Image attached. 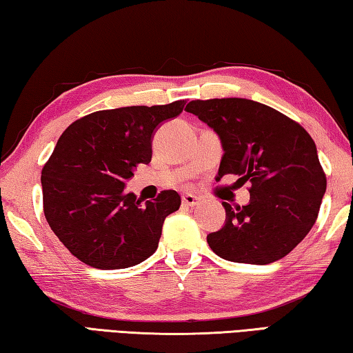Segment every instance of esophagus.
<instances>
[{"mask_svg":"<svg viewBox=\"0 0 353 353\" xmlns=\"http://www.w3.org/2000/svg\"><path fill=\"white\" fill-rule=\"evenodd\" d=\"M182 202H183V205L194 207V205L199 204L201 198H199V196H194V194H191V193H185V194H182Z\"/></svg>","mask_w":353,"mask_h":353,"instance_id":"1","label":"esophagus"}]
</instances>
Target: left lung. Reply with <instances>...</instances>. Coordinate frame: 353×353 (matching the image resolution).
Wrapping results in <instances>:
<instances>
[{
  "instance_id": "1",
  "label": "left lung",
  "mask_w": 353,
  "mask_h": 353,
  "mask_svg": "<svg viewBox=\"0 0 353 353\" xmlns=\"http://www.w3.org/2000/svg\"><path fill=\"white\" fill-rule=\"evenodd\" d=\"M218 134V181L250 183L246 205L225 208V224L207 235L218 256L268 265L288 255L318 218L327 179L312 137L270 105L244 98L191 101L185 109Z\"/></svg>"
}]
</instances>
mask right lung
Segmentation results:
<instances>
[{
	"instance_id": "right-lung-1",
	"label": "right lung",
	"mask_w": 353,
	"mask_h": 353,
	"mask_svg": "<svg viewBox=\"0 0 353 353\" xmlns=\"http://www.w3.org/2000/svg\"><path fill=\"white\" fill-rule=\"evenodd\" d=\"M187 101L99 110L65 129L41 170L43 212L51 230L76 259L98 270H124L149 259L165 218L181 196L165 190L141 204L126 193L139 163L152 159V137Z\"/></svg>"
}]
</instances>
